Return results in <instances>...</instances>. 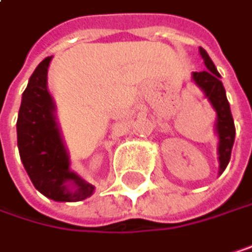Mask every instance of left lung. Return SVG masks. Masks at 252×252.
<instances>
[{"label": "left lung", "instance_id": "left-lung-1", "mask_svg": "<svg viewBox=\"0 0 252 252\" xmlns=\"http://www.w3.org/2000/svg\"><path fill=\"white\" fill-rule=\"evenodd\" d=\"M199 52H200L203 63L208 70L192 71L191 80L202 89V93L205 94V98H208V101L211 103L212 109L217 113L214 127H215V134L218 136V148H217L218 163H220L218 173L221 175L225 170L228 161H230L236 130H235V122H233L230 104H228V100L225 95V89L222 86V82L220 80L221 76H220L215 64L209 58L208 52L203 47H199Z\"/></svg>", "mask_w": 252, "mask_h": 252}]
</instances>
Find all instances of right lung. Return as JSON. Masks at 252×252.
Returning a JSON list of instances; mask_svg holds the SVG:
<instances>
[{
  "label": "right lung",
  "mask_w": 252,
  "mask_h": 252,
  "mask_svg": "<svg viewBox=\"0 0 252 252\" xmlns=\"http://www.w3.org/2000/svg\"><path fill=\"white\" fill-rule=\"evenodd\" d=\"M52 57L44 58L28 80L17 115V148L32 185L55 202H80L95 187L70 169V155L57 121V106L47 89Z\"/></svg>",
  "instance_id": "right-lung-1"
}]
</instances>
